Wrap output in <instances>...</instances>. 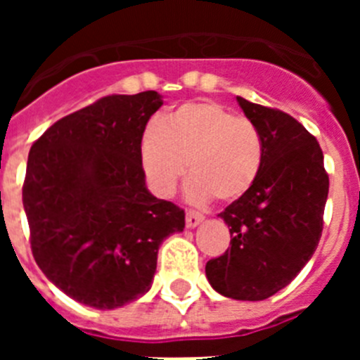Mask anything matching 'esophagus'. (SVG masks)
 I'll return each instance as SVG.
<instances>
[{"label": "esophagus", "instance_id": "34e87169", "mask_svg": "<svg viewBox=\"0 0 360 360\" xmlns=\"http://www.w3.org/2000/svg\"><path fill=\"white\" fill-rule=\"evenodd\" d=\"M203 214H200V212H195V211H187L186 212V225L187 229H195L198 227L200 224L203 221Z\"/></svg>", "mask_w": 360, "mask_h": 360}]
</instances>
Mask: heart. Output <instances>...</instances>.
<instances>
[{
	"label": "heart",
	"mask_w": 360,
	"mask_h": 360,
	"mask_svg": "<svg viewBox=\"0 0 360 360\" xmlns=\"http://www.w3.org/2000/svg\"><path fill=\"white\" fill-rule=\"evenodd\" d=\"M263 139L252 120L212 101L189 103L153 120L141 139L146 182L167 198L189 167L187 195L205 202H236L256 184L263 165Z\"/></svg>",
	"instance_id": "b5f03b06"
}]
</instances>
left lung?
<instances>
[{
  "mask_svg": "<svg viewBox=\"0 0 360 360\" xmlns=\"http://www.w3.org/2000/svg\"><path fill=\"white\" fill-rule=\"evenodd\" d=\"M263 139V165L252 189L219 218L231 249L205 265L211 287L238 301H263L285 288L317 249L328 174L316 136L294 117L236 97Z\"/></svg>",
  "mask_w": 360,
  "mask_h": 360,
  "instance_id": "left-lung-1",
  "label": "left lung"
}]
</instances>
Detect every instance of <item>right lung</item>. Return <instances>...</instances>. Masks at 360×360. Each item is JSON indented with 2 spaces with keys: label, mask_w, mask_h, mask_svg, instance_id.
<instances>
[{
  "label": "right lung",
  "mask_w": 360,
  "mask_h": 360,
  "mask_svg": "<svg viewBox=\"0 0 360 360\" xmlns=\"http://www.w3.org/2000/svg\"><path fill=\"white\" fill-rule=\"evenodd\" d=\"M157 91L110 95L57 120L30 148L23 207L34 259L61 292L113 310L149 292L162 241L186 227L149 193L141 139Z\"/></svg>",
  "instance_id": "obj_1"
}]
</instances>
